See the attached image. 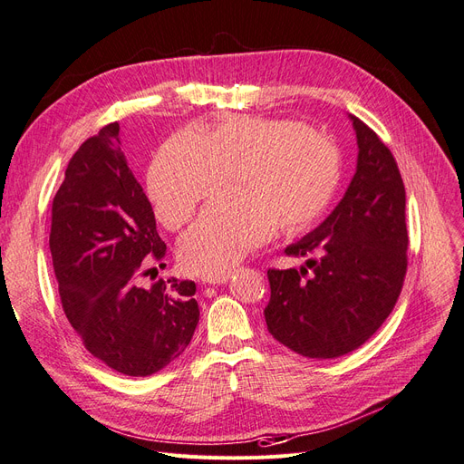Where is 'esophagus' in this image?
Listing matches in <instances>:
<instances>
[{
	"label": "esophagus",
	"instance_id": "1",
	"mask_svg": "<svg viewBox=\"0 0 464 464\" xmlns=\"http://www.w3.org/2000/svg\"><path fill=\"white\" fill-rule=\"evenodd\" d=\"M231 277V273L227 271V273H219V276H210V277H206L204 281L208 283V285H223V283H227V279Z\"/></svg>",
	"mask_w": 464,
	"mask_h": 464
}]
</instances>
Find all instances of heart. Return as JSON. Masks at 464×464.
Here are the masks:
<instances>
[{
    "instance_id": "b5f03b06",
    "label": "heart",
    "mask_w": 464,
    "mask_h": 464,
    "mask_svg": "<svg viewBox=\"0 0 464 464\" xmlns=\"http://www.w3.org/2000/svg\"><path fill=\"white\" fill-rule=\"evenodd\" d=\"M238 169L241 193L219 197L178 243L181 266L219 276L279 229L295 237L329 210L342 178L338 147L286 118L231 116L208 133L183 130L154 159L147 191L162 226L179 229Z\"/></svg>"
}]
</instances>
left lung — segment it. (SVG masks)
Masks as SVG:
<instances>
[{"label": "left lung", "mask_w": 464, "mask_h": 464, "mask_svg": "<svg viewBox=\"0 0 464 464\" xmlns=\"http://www.w3.org/2000/svg\"><path fill=\"white\" fill-rule=\"evenodd\" d=\"M355 174L319 227L286 246L304 266L269 269L267 331L312 359L353 352L379 331L401 293L407 271L405 187L396 159L362 120Z\"/></svg>", "instance_id": "left-lung-1"}]
</instances>
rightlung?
I'll list each match as a JSON object with an SVG mask.
<instances>
[{"label": "right lung", "mask_w": 464, "mask_h": 464, "mask_svg": "<svg viewBox=\"0 0 464 464\" xmlns=\"http://www.w3.org/2000/svg\"><path fill=\"white\" fill-rule=\"evenodd\" d=\"M118 131V122L105 126L68 162L49 248L64 315L85 350L118 372L149 376L185 352L200 312L193 281L140 286L166 245Z\"/></svg>", "instance_id": "right-lung-1"}]
</instances>
